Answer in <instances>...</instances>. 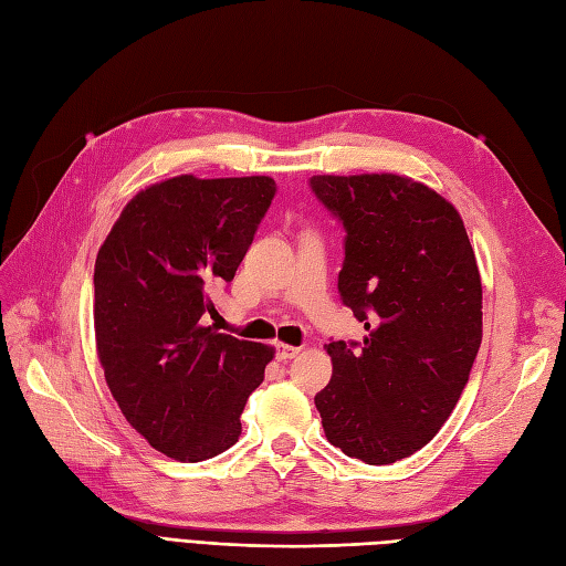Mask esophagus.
<instances>
[{
	"label": "esophagus",
	"mask_w": 566,
	"mask_h": 566,
	"mask_svg": "<svg viewBox=\"0 0 566 566\" xmlns=\"http://www.w3.org/2000/svg\"><path fill=\"white\" fill-rule=\"evenodd\" d=\"M300 349L302 347H295V345H283V343H279L276 345V355H279V359H293V357H297L300 355Z\"/></svg>",
	"instance_id": "34e87169"
}]
</instances>
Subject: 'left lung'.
<instances>
[{
	"label": "left lung",
	"instance_id": "left-lung-1",
	"mask_svg": "<svg viewBox=\"0 0 566 566\" xmlns=\"http://www.w3.org/2000/svg\"><path fill=\"white\" fill-rule=\"evenodd\" d=\"M343 226L338 293L366 328L331 340L314 402L331 446L392 464L433 440L481 347V276L467 228L438 192L402 176H312Z\"/></svg>",
	"mask_w": 566,
	"mask_h": 566
}]
</instances>
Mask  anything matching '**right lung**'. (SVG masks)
<instances>
[{
    "instance_id": "1",
    "label": "right lung",
    "mask_w": 566,
    "mask_h": 566,
    "mask_svg": "<svg viewBox=\"0 0 566 566\" xmlns=\"http://www.w3.org/2000/svg\"><path fill=\"white\" fill-rule=\"evenodd\" d=\"M276 182L178 176L137 192L99 248L95 333L106 386L133 429L180 462L235 446L273 349L205 326Z\"/></svg>"
}]
</instances>
